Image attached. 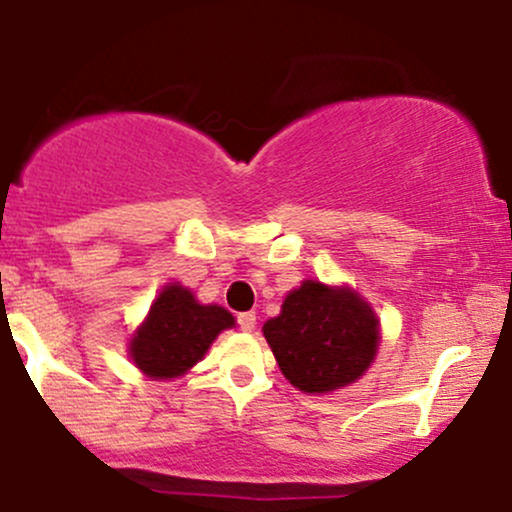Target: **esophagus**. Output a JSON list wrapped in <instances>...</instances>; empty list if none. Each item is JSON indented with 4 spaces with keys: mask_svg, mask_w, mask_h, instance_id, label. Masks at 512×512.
Listing matches in <instances>:
<instances>
[{
    "mask_svg": "<svg viewBox=\"0 0 512 512\" xmlns=\"http://www.w3.org/2000/svg\"><path fill=\"white\" fill-rule=\"evenodd\" d=\"M238 325H240V330H243V332H252V330H255V325H257V315L255 313H240L238 315Z\"/></svg>",
    "mask_w": 512,
    "mask_h": 512,
    "instance_id": "esophagus-1",
    "label": "esophagus"
}]
</instances>
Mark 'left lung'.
<instances>
[{
    "mask_svg": "<svg viewBox=\"0 0 512 512\" xmlns=\"http://www.w3.org/2000/svg\"><path fill=\"white\" fill-rule=\"evenodd\" d=\"M276 363L303 392L354 383L378 351V320L354 291L303 281L262 327Z\"/></svg>",
    "mask_w": 512,
    "mask_h": 512,
    "instance_id": "obj_1",
    "label": "left lung"
}]
</instances>
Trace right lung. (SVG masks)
Instances as JSON below:
<instances>
[{
  "instance_id": "1",
  "label": "right lung",
  "mask_w": 512,
  "mask_h": 512,
  "mask_svg": "<svg viewBox=\"0 0 512 512\" xmlns=\"http://www.w3.org/2000/svg\"><path fill=\"white\" fill-rule=\"evenodd\" d=\"M226 327H233V315L226 308L199 305L190 291L173 284L151 305L129 354L151 378H175L195 366Z\"/></svg>"
}]
</instances>
